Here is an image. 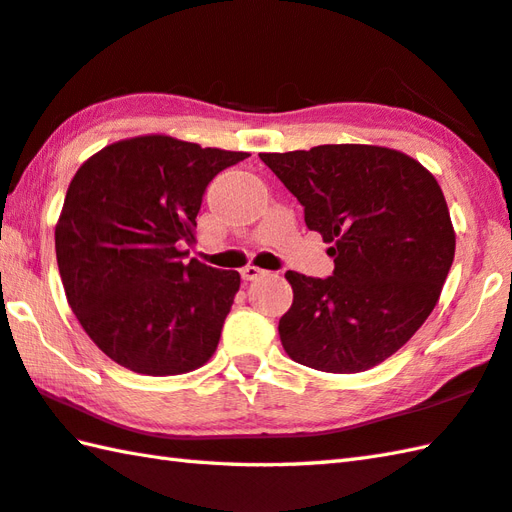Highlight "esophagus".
Instances as JSON below:
<instances>
[{
	"label": "esophagus",
	"mask_w": 512,
	"mask_h": 512,
	"mask_svg": "<svg viewBox=\"0 0 512 512\" xmlns=\"http://www.w3.org/2000/svg\"><path fill=\"white\" fill-rule=\"evenodd\" d=\"M264 275H266V270L257 268V266L242 268V277L246 279V282H253V279H259V277H264Z\"/></svg>",
	"instance_id": "esophagus-1"
}]
</instances>
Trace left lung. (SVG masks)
I'll return each instance as SVG.
<instances>
[{
	"label": "left lung",
	"mask_w": 512,
	"mask_h": 512,
	"mask_svg": "<svg viewBox=\"0 0 512 512\" xmlns=\"http://www.w3.org/2000/svg\"><path fill=\"white\" fill-rule=\"evenodd\" d=\"M304 206L333 277L288 270L279 319L288 357L324 373H362L395 355L433 313L453 266L455 228L428 168L402 150L326 144L259 153Z\"/></svg>",
	"instance_id": "left-lung-1"
}]
</instances>
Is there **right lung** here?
Listing matches in <instances>:
<instances>
[{"label": "right lung", "instance_id": "obj_1", "mask_svg": "<svg viewBox=\"0 0 512 512\" xmlns=\"http://www.w3.org/2000/svg\"><path fill=\"white\" fill-rule=\"evenodd\" d=\"M248 153L170 135L119 139L70 179L55 226L68 306L95 346L133 373L168 377L204 366L239 290L237 270L197 259L204 190Z\"/></svg>", "mask_w": 512, "mask_h": 512}]
</instances>
